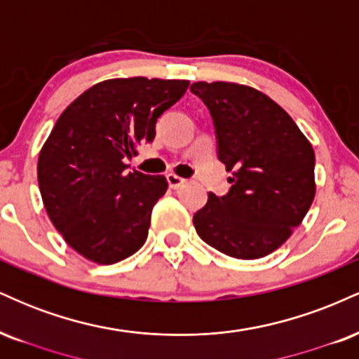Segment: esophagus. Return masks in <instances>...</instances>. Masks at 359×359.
Wrapping results in <instances>:
<instances>
[{"mask_svg": "<svg viewBox=\"0 0 359 359\" xmlns=\"http://www.w3.org/2000/svg\"><path fill=\"white\" fill-rule=\"evenodd\" d=\"M167 180H168V185H170L172 189L182 187V185L187 182V180L182 179V177H179V175H175V174H168L167 175Z\"/></svg>", "mask_w": 359, "mask_h": 359, "instance_id": "obj_1", "label": "esophagus"}]
</instances>
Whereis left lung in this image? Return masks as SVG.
Segmentation results:
<instances>
[{
  "label": "left lung",
  "mask_w": 359,
  "mask_h": 359,
  "mask_svg": "<svg viewBox=\"0 0 359 359\" xmlns=\"http://www.w3.org/2000/svg\"><path fill=\"white\" fill-rule=\"evenodd\" d=\"M211 111L231 189L194 214L201 240L228 257L257 259L285 243L316 196L314 148L282 106L236 82H194Z\"/></svg>",
  "instance_id": "obj_1"
}]
</instances>
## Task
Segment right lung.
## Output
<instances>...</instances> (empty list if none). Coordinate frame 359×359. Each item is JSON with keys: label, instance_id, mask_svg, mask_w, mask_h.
<instances>
[{"label": "right lung", "instance_id": "obj_1", "mask_svg": "<svg viewBox=\"0 0 359 359\" xmlns=\"http://www.w3.org/2000/svg\"><path fill=\"white\" fill-rule=\"evenodd\" d=\"M189 88L182 79H108L74 100L39 155V187L65 243L89 262L113 265L142 248L163 175L133 170L125 158L155 138V123Z\"/></svg>", "mask_w": 359, "mask_h": 359}]
</instances>
